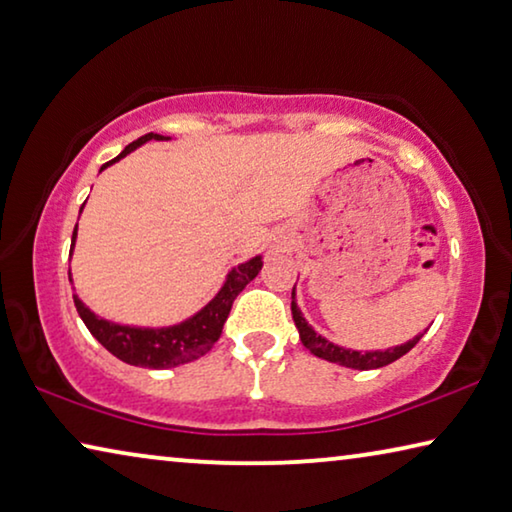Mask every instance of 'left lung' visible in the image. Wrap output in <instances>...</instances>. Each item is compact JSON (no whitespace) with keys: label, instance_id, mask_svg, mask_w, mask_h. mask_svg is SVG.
<instances>
[{"label":"left lung","instance_id":"obj_1","mask_svg":"<svg viewBox=\"0 0 512 512\" xmlns=\"http://www.w3.org/2000/svg\"><path fill=\"white\" fill-rule=\"evenodd\" d=\"M294 289H296V285H294ZM294 289H291V314H294V323L298 328L300 342H303V346L310 348V353H314L316 358H321V360L337 362V364H342V367L360 369V371L380 369V367H387V364H392L394 360L403 358V355L412 351V348L417 346L419 339L424 337V332H421V335H417L415 339H410V342H405L401 346H394V348H387V351H367V353L348 351V348L335 346L332 342H328L326 337L316 335L314 328L303 319V314H300V310H298Z\"/></svg>","mask_w":512,"mask_h":512}]
</instances>
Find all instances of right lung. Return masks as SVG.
I'll list each match as a JSON object with an SVG mask.
<instances>
[{
  "label": "right lung",
  "instance_id": "obj_1",
  "mask_svg": "<svg viewBox=\"0 0 512 512\" xmlns=\"http://www.w3.org/2000/svg\"><path fill=\"white\" fill-rule=\"evenodd\" d=\"M166 139L168 136H161V134H152V132L145 134L134 143H129L116 159L107 161L100 170L116 164L118 159L127 157L129 152L136 150L143 143L166 141ZM75 237H77V227L75 232H72V246H75ZM259 271H262V257H253L250 262L239 264L237 269L227 273L223 289L218 291V294L209 300V303L202 307L196 316H191V319H186L170 328L120 326V323H111L107 319L95 316L84 303H81L77 294L72 298H75V307L81 316V321L86 323V328L91 330V335L104 348H107L111 355H116L118 360H123L127 364H134V367L170 369V367H177V364L202 358V355H205L209 348L218 342V337H221L223 326L227 321V314L232 310L234 298L246 289L250 280L257 278Z\"/></svg>",
  "mask_w": 512,
  "mask_h": 512
}]
</instances>
